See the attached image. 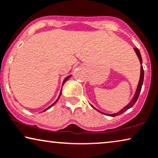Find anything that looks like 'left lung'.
I'll return each mask as SVG.
<instances>
[{"instance_id":"1","label":"left lung","mask_w":158,"mask_h":158,"mask_svg":"<svg viewBox=\"0 0 158 158\" xmlns=\"http://www.w3.org/2000/svg\"><path fill=\"white\" fill-rule=\"evenodd\" d=\"M134 51L136 52V55H137L139 59V61H140V64H142V56H141V54H140V52L139 50H138V48H134ZM143 81H144V69H143V67L142 66H141V72H140V79H139V84H138V86H137V88H136V92L135 94H134V95L133 97V98H132V100L130 101V102L129 104L127 105V106H125L124 108L123 109H121V110L118 111V113H113V114H106V113H104L102 112H101V111L98 110V109H96L97 110L99 111V112L101 113H104V114L106 115H110V116H112V117H114V116H117V115H121L123 113H124L125 111H127L128 109H129L130 108H131L132 106H134V104H135V102H136V100H137V99L139 98V95L140 94V92H141V89H142V84H143ZM92 106V105H91ZM92 107L93 108H94L93 106H92Z\"/></svg>"}]
</instances>
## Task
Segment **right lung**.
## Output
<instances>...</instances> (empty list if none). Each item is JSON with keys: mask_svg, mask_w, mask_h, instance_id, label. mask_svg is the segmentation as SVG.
Returning a JSON list of instances; mask_svg holds the SVG:
<instances>
[{"mask_svg": "<svg viewBox=\"0 0 158 158\" xmlns=\"http://www.w3.org/2000/svg\"><path fill=\"white\" fill-rule=\"evenodd\" d=\"M71 77V75H70V76H69V77H66V78H65V79H64V81H63V85H64V84H65V82H66V81L67 80H68V79H69V78H70ZM61 92H62V89H61V90H60V94H59V96H58V99H57V100H56V102H53V103H52V104L51 105V106H50L49 107H48V108L47 109H45V110H44L43 111H45V110H48V109H49V108H51V107H52V106H54V105L56 103V102H57V101H58V100H59L60 97V95H61Z\"/></svg>", "mask_w": 158, "mask_h": 158, "instance_id": "obj_1", "label": "right lung"}]
</instances>
